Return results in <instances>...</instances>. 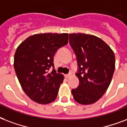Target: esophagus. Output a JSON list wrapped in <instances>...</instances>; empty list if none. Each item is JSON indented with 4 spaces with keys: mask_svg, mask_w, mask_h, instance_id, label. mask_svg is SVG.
I'll return each mask as SVG.
<instances>
[{
    "mask_svg": "<svg viewBox=\"0 0 127 127\" xmlns=\"http://www.w3.org/2000/svg\"><path fill=\"white\" fill-rule=\"evenodd\" d=\"M70 76H71L70 73H68V74H65V77L66 79L69 78V77H70Z\"/></svg>",
    "mask_w": 127,
    "mask_h": 127,
    "instance_id": "1",
    "label": "esophagus"
}]
</instances>
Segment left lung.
<instances>
[{
  "label": "left lung",
  "mask_w": 127,
  "mask_h": 127,
  "mask_svg": "<svg viewBox=\"0 0 127 127\" xmlns=\"http://www.w3.org/2000/svg\"><path fill=\"white\" fill-rule=\"evenodd\" d=\"M69 44L76 56L79 86L71 90L75 101L82 105L97 101L107 90L115 68L111 48L97 36L73 33L69 34Z\"/></svg>",
  "instance_id": "obj_1"
}]
</instances>
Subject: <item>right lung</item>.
Instances as JSON below:
<instances>
[{
  "label": "right lung",
  "mask_w": 127,
  "mask_h": 127,
  "mask_svg": "<svg viewBox=\"0 0 127 127\" xmlns=\"http://www.w3.org/2000/svg\"><path fill=\"white\" fill-rule=\"evenodd\" d=\"M68 43V34L44 33L29 36L16 50L14 67L22 88L39 104L56 99L64 77L54 69V56L59 48Z\"/></svg>",
  "instance_id": "add662e5"
}]
</instances>
